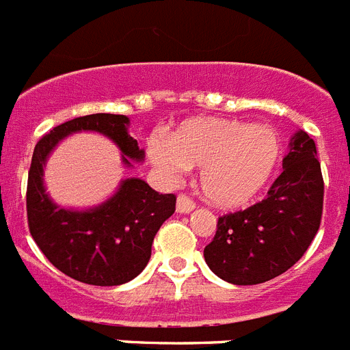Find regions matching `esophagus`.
I'll list each match as a JSON object with an SVG mask.
<instances>
[{
    "mask_svg": "<svg viewBox=\"0 0 350 350\" xmlns=\"http://www.w3.org/2000/svg\"><path fill=\"white\" fill-rule=\"evenodd\" d=\"M193 210H196V202L192 199L187 198V196H180L178 198V201H176V211L178 213H190Z\"/></svg>",
    "mask_w": 350,
    "mask_h": 350,
    "instance_id": "obj_1",
    "label": "esophagus"
}]
</instances>
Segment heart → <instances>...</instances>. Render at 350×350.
Listing matches in <instances>:
<instances>
[{
    "label": "heart",
    "instance_id": "obj_1",
    "mask_svg": "<svg viewBox=\"0 0 350 350\" xmlns=\"http://www.w3.org/2000/svg\"><path fill=\"white\" fill-rule=\"evenodd\" d=\"M281 152L280 133L272 126L222 117H190L169 130L167 140L152 137L148 142L149 160L167 180L201 167L202 196L224 210L247 206L260 196Z\"/></svg>",
    "mask_w": 350,
    "mask_h": 350
}]
</instances>
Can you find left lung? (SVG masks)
<instances>
[{"label":"left lung","instance_id":"8db88e82","mask_svg":"<svg viewBox=\"0 0 350 350\" xmlns=\"http://www.w3.org/2000/svg\"><path fill=\"white\" fill-rule=\"evenodd\" d=\"M283 169L263 201L219 219L204 260L220 280L243 286L274 280L295 265L315 239L324 180L306 131L292 137Z\"/></svg>","mask_w":350,"mask_h":350}]
</instances>
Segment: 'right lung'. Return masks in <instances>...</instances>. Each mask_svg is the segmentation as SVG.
Returning <instances> with one entry per match:
<instances>
[{"label": "right lung", "mask_w": 350, "mask_h": 350, "mask_svg": "<svg viewBox=\"0 0 350 350\" xmlns=\"http://www.w3.org/2000/svg\"><path fill=\"white\" fill-rule=\"evenodd\" d=\"M128 126L130 119L116 113L76 117L53 128L33 149L26 192L30 233L53 265L81 283L117 286L135 280L151 258L154 234L176 210L174 193L157 192L140 178H126L107 201L85 210L60 206L46 190V163L69 135L107 137L119 148L124 167L144 161L146 152Z\"/></svg>", "instance_id": "obj_1"}]
</instances>
